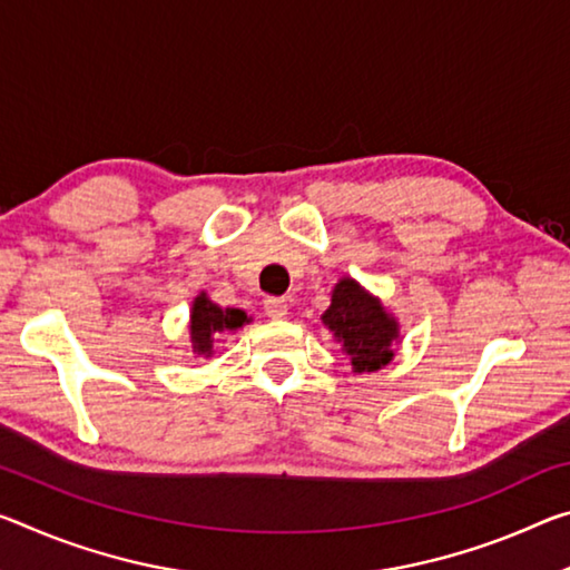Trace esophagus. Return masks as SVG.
<instances>
[{"mask_svg": "<svg viewBox=\"0 0 570 570\" xmlns=\"http://www.w3.org/2000/svg\"><path fill=\"white\" fill-rule=\"evenodd\" d=\"M264 309L271 320H284L288 314V304L282 296H271V299L264 302Z\"/></svg>", "mask_w": 570, "mask_h": 570, "instance_id": "esophagus-1", "label": "esophagus"}]
</instances>
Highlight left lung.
Listing matches in <instances>:
<instances>
[{
  "instance_id": "8db88e82",
  "label": "left lung",
  "mask_w": 570,
  "mask_h": 570,
  "mask_svg": "<svg viewBox=\"0 0 570 570\" xmlns=\"http://www.w3.org/2000/svg\"><path fill=\"white\" fill-rule=\"evenodd\" d=\"M355 373H373L393 360V345L401 340L399 322L385 312L381 299L367 294L355 278H340L332 288V304L322 314Z\"/></svg>"
}]
</instances>
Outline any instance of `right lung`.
Wrapping results in <instances>:
<instances>
[{
  "instance_id": "1",
  "label": "right lung",
  "mask_w": 570,
  "mask_h": 570,
  "mask_svg": "<svg viewBox=\"0 0 570 570\" xmlns=\"http://www.w3.org/2000/svg\"><path fill=\"white\" fill-rule=\"evenodd\" d=\"M250 317L243 309H223V306L213 304L203 292L195 296L193 312H189V350L193 355L210 357L215 352V342H218L225 332H236L243 324H248Z\"/></svg>"
}]
</instances>
